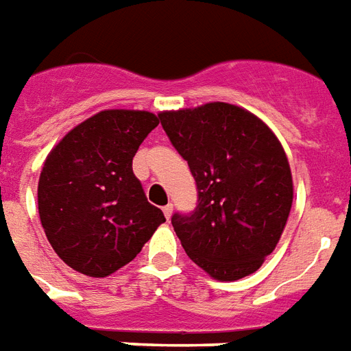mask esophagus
<instances>
[{"mask_svg":"<svg viewBox=\"0 0 351 351\" xmlns=\"http://www.w3.org/2000/svg\"><path fill=\"white\" fill-rule=\"evenodd\" d=\"M162 210H164V216H166L167 220H169V218H171V215H173V205H171V204H167L166 207H164V209H162Z\"/></svg>","mask_w":351,"mask_h":351,"instance_id":"1","label":"esophagus"}]
</instances>
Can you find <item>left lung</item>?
I'll list each match as a JSON object with an SVG mask.
<instances>
[{"label": "left lung", "mask_w": 351, "mask_h": 351, "mask_svg": "<svg viewBox=\"0 0 351 351\" xmlns=\"http://www.w3.org/2000/svg\"><path fill=\"white\" fill-rule=\"evenodd\" d=\"M158 117L198 189L196 209L171 218L184 250L218 281L254 274L283 234L294 198L281 142L254 113L227 102Z\"/></svg>", "instance_id": "8db88e82"}]
</instances>
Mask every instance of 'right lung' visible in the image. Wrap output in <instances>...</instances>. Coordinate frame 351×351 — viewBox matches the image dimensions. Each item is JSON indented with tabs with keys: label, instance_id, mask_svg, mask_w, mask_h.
<instances>
[{
	"label": "right lung",
	"instance_id": "right-lung-1",
	"mask_svg": "<svg viewBox=\"0 0 351 351\" xmlns=\"http://www.w3.org/2000/svg\"><path fill=\"white\" fill-rule=\"evenodd\" d=\"M158 122L149 111H99L48 153L37 185L39 218L56 254L77 272L113 274L166 221L131 167Z\"/></svg>",
	"mask_w": 351,
	"mask_h": 351
}]
</instances>
